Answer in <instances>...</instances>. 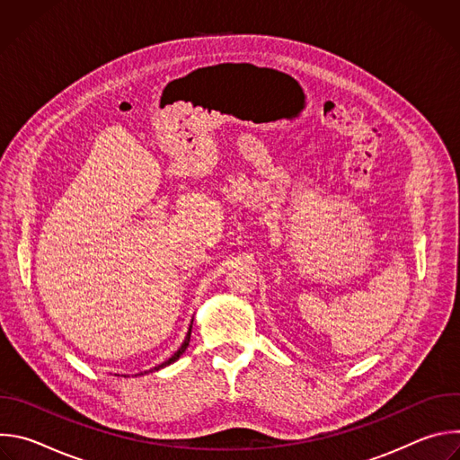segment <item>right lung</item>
I'll use <instances>...</instances> for the list:
<instances>
[{"label":"right lung","mask_w":460,"mask_h":460,"mask_svg":"<svg viewBox=\"0 0 460 460\" xmlns=\"http://www.w3.org/2000/svg\"><path fill=\"white\" fill-rule=\"evenodd\" d=\"M190 330H192V322H190V325H189V332H187V335H185V341L181 342V346L178 348V351H174V355L169 358V360H165V362H162L160 366H156V367H153V369H149V371H146V373H153V371H158V369H162V367H167V366H171L172 362H176L183 353H185V349H187V346H189V341H190ZM140 375H144V373H140Z\"/></svg>","instance_id":"1"}]
</instances>
